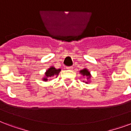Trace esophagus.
Listing matches in <instances>:
<instances>
[{"label": "esophagus", "instance_id": "34e87169", "mask_svg": "<svg viewBox=\"0 0 131 131\" xmlns=\"http://www.w3.org/2000/svg\"><path fill=\"white\" fill-rule=\"evenodd\" d=\"M67 70H72L73 69V67L72 66H69V67H66Z\"/></svg>", "mask_w": 131, "mask_h": 131}]
</instances>
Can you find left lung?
<instances>
[{
    "label": "left lung",
    "instance_id": "obj_1",
    "mask_svg": "<svg viewBox=\"0 0 131 131\" xmlns=\"http://www.w3.org/2000/svg\"><path fill=\"white\" fill-rule=\"evenodd\" d=\"M80 73L81 74H83V76H86L88 77V79H89L90 77V72L88 71L87 69H83L82 70H81L80 71Z\"/></svg>",
    "mask_w": 131,
    "mask_h": 131
}]
</instances>
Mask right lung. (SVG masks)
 I'll use <instances>...</instances> for the list:
<instances>
[{"mask_svg":"<svg viewBox=\"0 0 131 131\" xmlns=\"http://www.w3.org/2000/svg\"><path fill=\"white\" fill-rule=\"evenodd\" d=\"M60 71H61V69H56L54 67H51V68H50L46 71V74H46V77L43 78V81H46L48 80V77L57 76V75L59 74Z\"/></svg>","mask_w":131,"mask_h":131,"instance_id":"add662e5","label":"right lung"}]
</instances>
